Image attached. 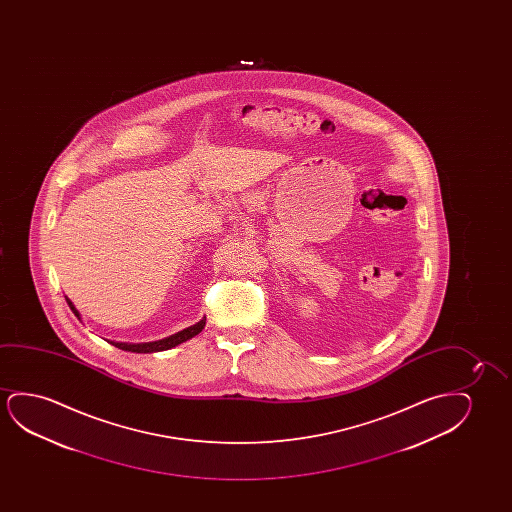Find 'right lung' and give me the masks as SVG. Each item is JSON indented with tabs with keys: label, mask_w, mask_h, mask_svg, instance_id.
<instances>
[{
	"label": "right lung",
	"mask_w": 512,
	"mask_h": 512,
	"mask_svg": "<svg viewBox=\"0 0 512 512\" xmlns=\"http://www.w3.org/2000/svg\"><path fill=\"white\" fill-rule=\"evenodd\" d=\"M66 302H68L71 311H73L78 320H80V313H78V309L73 306V302H71L68 297H66ZM204 325H206V318H203L201 322H197L196 325H192V327H187V329L176 332L173 336L164 337L161 341H152V343L131 344L110 341V344H113V346L119 348V350L133 351V353H154V351L171 350V348H175L178 344L189 341L190 337L197 336V334L204 329Z\"/></svg>",
	"instance_id": "add662e5"
}]
</instances>
